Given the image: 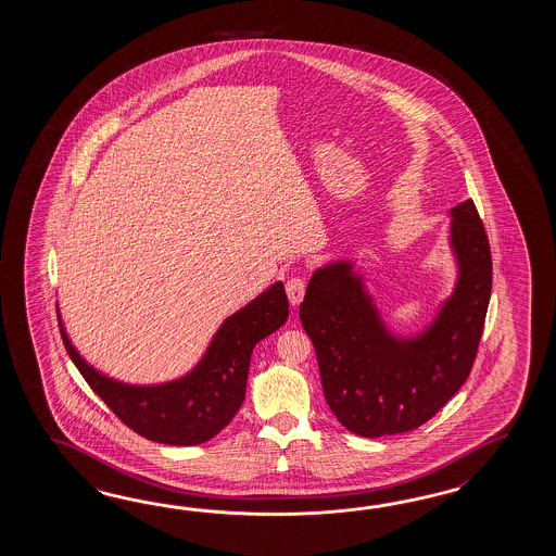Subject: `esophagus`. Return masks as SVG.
<instances>
[{"instance_id":"obj_1","label":"esophagus","mask_w":556,"mask_h":556,"mask_svg":"<svg viewBox=\"0 0 556 556\" xmlns=\"http://www.w3.org/2000/svg\"><path fill=\"white\" fill-rule=\"evenodd\" d=\"M304 292H306V282H304V278H300V276H292V278L286 282V294H288V300H290V304H292V306H298V304L302 302Z\"/></svg>"}]
</instances>
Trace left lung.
Masks as SVG:
<instances>
[{
  "label": "left lung",
  "instance_id": "obj_1",
  "mask_svg": "<svg viewBox=\"0 0 556 556\" xmlns=\"http://www.w3.org/2000/svg\"><path fill=\"white\" fill-rule=\"evenodd\" d=\"M450 216L457 282L415 336L388 328L354 261L328 262L309 278L300 319L318 355L326 402L355 435L383 438L424 426L471 374L493 264L475 202H459Z\"/></svg>",
  "mask_w": 556,
  "mask_h": 556
}]
</instances>
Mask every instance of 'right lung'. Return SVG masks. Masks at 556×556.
Segmentation results:
<instances>
[{
	"label": "right lung",
	"mask_w": 556,
	"mask_h": 556,
	"mask_svg": "<svg viewBox=\"0 0 556 556\" xmlns=\"http://www.w3.org/2000/svg\"><path fill=\"white\" fill-rule=\"evenodd\" d=\"M58 316L67 354L109 409L144 439L187 447L213 439L232 421L247 395L252 350L288 319V298L283 283L274 282L220 324L189 374L153 386L125 383L87 364Z\"/></svg>",
	"instance_id": "right-lung-1"
}]
</instances>
